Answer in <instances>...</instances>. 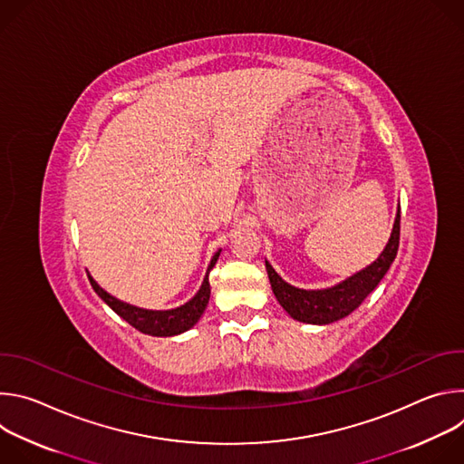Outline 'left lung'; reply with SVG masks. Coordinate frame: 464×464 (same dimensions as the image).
Instances as JSON below:
<instances>
[{
    "mask_svg": "<svg viewBox=\"0 0 464 464\" xmlns=\"http://www.w3.org/2000/svg\"><path fill=\"white\" fill-rule=\"evenodd\" d=\"M399 240H401V211L396 215L392 233L385 249L365 270L358 272L356 276L349 277L347 281L333 288L308 292V290L294 288L288 283H285L266 262V272L272 283V290L277 301L281 303V306L297 321L328 324L333 321L343 319L345 315L353 314L383 279V276L387 274L389 266L396 256V251H399Z\"/></svg>",
    "mask_w": 464,
    "mask_h": 464,
    "instance_id": "8db88e82",
    "label": "left lung"
}]
</instances>
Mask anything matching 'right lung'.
I'll return each instance as SVG.
<instances>
[{"label": "right lung", "mask_w": 464, "mask_h": 464, "mask_svg": "<svg viewBox=\"0 0 464 464\" xmlns=\"http://www.w3.org/2000/svg\"><path fill=\"white\" fill-rule=\"evenodd\" d=\"M218 256H220V251H217L215 256L211 258V264H209L208 274L204 277V283H202L200 290L196 292V295L190 301H187L185 304H181V306H178L174 310H145V308L131 306L128 303H122V301L115 299L108 292H104L93 281V277H90V283H92L93 290L99 294V297L117 315H121L126 323H130L131 326L138 328L140 333L150 334V336H176V334L185 333V330H188L190 326H194V323L200 319V315L204 314V310H206V306L209 303V295H211L209 272L213 270Z\"/></svg>", "instance_id": "obj_1"}]
</instances>
